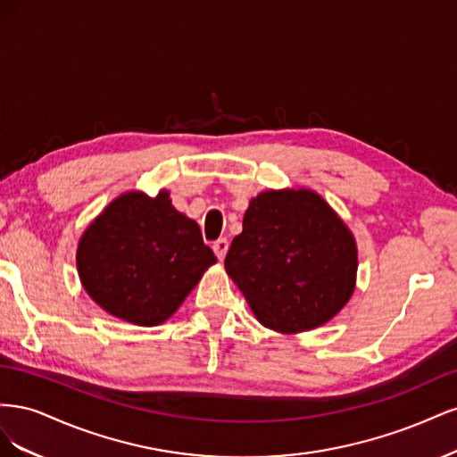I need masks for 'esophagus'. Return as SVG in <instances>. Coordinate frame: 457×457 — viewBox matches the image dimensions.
Instances as JSON below:
<instances>
[{
  "label": "esophagus",
  "instance_id": "obj_1",
  "mask_svg": "<svg viewBox=\"0 0 457 457\" xmlns=\"http://www.w3.org/2000/svg\"><path fill=\"white\" fill-rule=\"evenodd\" d=\"M213 252H215V255L223 261L225 259V255H227V252H228V240L227 238H219V240H215L213 242Z\"/></svg>",
  "mask_w": 457,
  "mask_h": 457
}]
</instances>
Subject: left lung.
<instances>
[{"label":"left lung","instance_id":"8db88e82","mask_svg":"<svg viewBox=\"0 0 457 457\" xmlns=\"http://www.w3.org/2000/svg\"><path fill=\"white\" fill-rule=\"evenodd\" d=\"M242 227L225 269L262 326L299 334L347 305L356 284V242L320 195L261 192Z\"/></svg>","mask_w":457,"mask_h":457}]
</instances>
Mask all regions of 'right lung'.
Returning <instances> with one entry per match:
<instances>
[{
	"label": "right lung",
	"instance_id": "right-lung-1",
	"mask_svg": "<svg viewBox=\"0 0 457 457\" xmlns=\"http://www.w3.org/2000/svg\"><path fill=\"white\" fill-rule=\"evenodd\" d=\"M217 257L196 220L179 213L170 192H126L81 234L76 253L89 297L121 320L158 326L181 307Z\"/></svg>",
	"mask_w": 457,
	"mask_h": 457
}]
</instances>
